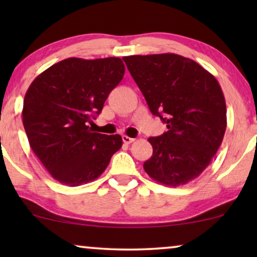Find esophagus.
<instances>
[{
	"mask_svg": "<svg viewBox=\"0 0 257 257\" xmlns=\"http://www.w3.org/2000/svg\"><path fill=\"white\" fill-rule=\"evenodd\" d=\"M122 142H124L125 144H131L135 142V138H130V137H127V136H122Z\"/></svg>",
	"mask_w": 257,
	"mask_h": 257,
	"instance_id": "obj_1",
	"label": "esophagus"
}]
</instances>
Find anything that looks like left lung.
Here are the masks:
<instances>
[{"label": "left lung", "mask_w": 257, "mask_h": 257, "mask_svg": "<svg viewBox=\"0 0 257 257\" xmlns=\"http://www.w3.org/2000/svg\"><path fill=\"white\" fill-rule=\"evenodd\" d=\"M122 59L151 112L168 128L149 138L153 154L144 163V170L163 185L188 184L206 170L226 132V100L219 82L180 55H135Z\"/></svg>", "instance_id": "left-lung-1"}]
</instances>
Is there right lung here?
Masks as SVG:
<instances>
[{
	"mask_svg": "<svg viewBox=\"0 0 257 257\" xmlns=\"http://www.w3.org/2000/svg\"><path fill=\"white\" fill-rule=\"evenodd\" d=\"M120 58H66L30 84L23 126L31 150L52 178L70 187L96 180L120 149L119 135L93 132L89 124L120 83Z\"/></svg>",
	"mask_w": 257,
	"mask_h": 257,
	"instance_id": "obj_1",
	"label": "right lung"
}]
</instances>
